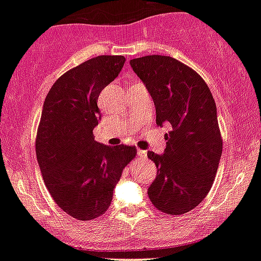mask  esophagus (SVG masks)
I'll return each instance as SVG.
<instances>
[{
	"label": "esophagus",
	"instance_id": "34e87169",
	"mask_svg": "<svg viewBox=\"0 0 261 261\" xmlns=\"http://www.w3.org/2000/svg\"><path fill=\"white\" fill-rule=\"evenodd\" d=\"M137 154H138L139 159H146L147 151H144V149H138V151H137Z\"/></svg>",
	"mask_w": 261,
	"mask_h": 261
}]
</instances>
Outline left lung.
<instances>
[{
  "mask_svg": "<svg viewBox=\"0 0 261 261\" xmlns=\"http://www.w3.org/2000/svg\"><path fill=\"white\" fill-rule=\"evenodd\" d=\"M130 66L153 99L156 124L171 125L165 153L147 152L157 167L149 200L160 212L184 215L207 197L221 160L215 99L202 76L172 57H141Z\"/></svg>",
  "mask_w": 261,
  "mask_h": 261,
  "instance_id": "obj_1",
  "label": "left lung"
}]
</instances>
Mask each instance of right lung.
Here are the masks:
<instances>
[{
  "label": "right lung",
  "instance_id": "add662e5",
  "mask_svg": "<svg viewBox=\"0 0 261 261\" xmlns=\"http://www.w3.org/2000/svg\"><path fill=\"white\" fill-rule=\"evenodd\" d=\"M123 56H97L62 74L44 101L35 139L38 164L51 198L67 215L90 221L104 215L134 146L95 141L97 99L120 73Z\"/></svg>",
  "mask_w": 261,
  "mask_h": 261
}]
</instances>
